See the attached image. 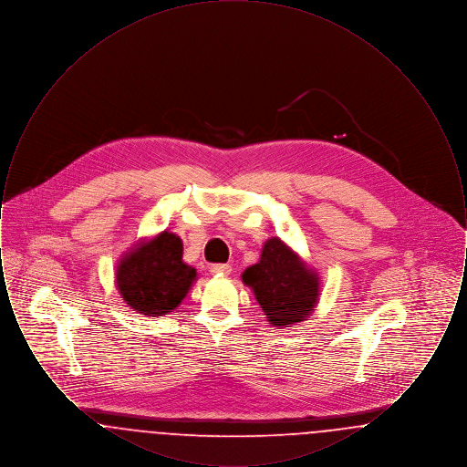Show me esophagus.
Instances as JSON below:
<instances>
[{
    "label": "esophagus",
    "instance_id": "esophagus-1",
    "mask_svg": "<svg viewBox=\"0 0 467 467\" xmlns=\"http://www.w3.org/2000/svg\"><path fill=\"white\" fill-rule=\"evenodd\" d=\"M210 271L213 275H229L233 271V267L229 266V265H212Z\"/></svg>",
    "mask_w": 467,
    "mask_h": 467
}]
</instances>
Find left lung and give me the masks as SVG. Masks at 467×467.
Returning <instances> with one entry per match:
<instances>
[{"label":"left lung","instance_id":"8db88e82","mask_svg":"<svg viewBox=\"0 0 467 467\" xmlns=\"http://www.w3.org/2000/svg\"><path fill=\"white\" fill-rule=\"evenodd\" d=\"M267 322L289 327L310 317L318 299V276L280 238L267 240L261 261L242 275Z\"/></svg>","mask_w":467,"mask_h":467}]
</instances>
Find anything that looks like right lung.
<instances>
[{
  "instance_id": "obj_1",
  "label": "right lung",
  "mask_w": 467,
  "mask_h": 467,
  "mask_svg": "<svg viewBox=\"0 0 467 467\" xmlns=\"http://www.w3.org/2000/svg\"><path fill=\"white\" fill-rule=\"evenodd\" d=\"M177 234L162 231L130 252L117 266V289L134 311L161 317L175 310L196 280V269L182 261Z\"/></svg>"
}]
</instances>
